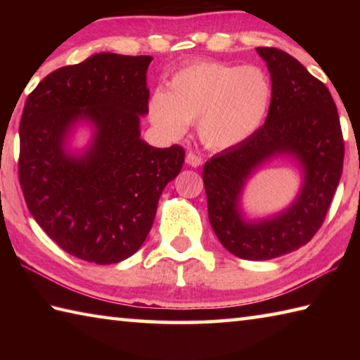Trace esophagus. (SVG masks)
<instances>
[{"instance_id": "34e87169", "label": "esophagus", "mask_w": 360, "mask_h": 360, "mask_svg": "<svg viewBox=\"0 0 360 360\" xmlns=\"http://www.w3.org/2000/svg\"><path fill=\"white\" fill-rule=\"evenodd\" d=\"M202 162H203V158L200 157V155L195 154V152H187V155H186V163H187L188 167L197 168V167L202 165Z\"/></svg>"}]
</instances>
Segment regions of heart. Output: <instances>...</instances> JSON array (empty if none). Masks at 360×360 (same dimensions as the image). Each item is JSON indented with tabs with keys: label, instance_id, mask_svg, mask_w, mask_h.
Here are the masks:
<instances>
[{
	"label": "heart",
	"instance_id": "1",
	"mask_svg": "<svg viewBox=\"0 0 360 360\" xmlns=\"http://www.w3.org/2000/svg\"><path fill=\"white\" fill-rule=\"evenodd\" d=\"M271 84L254 65L193 62L169 79L168 90L150 96L152 124L169 138L181 136L188 122L210 148L224 149L251 136L264 122Z\"/></svg>",
	"mask_w": 360,
	"mask_h": 360
}]
</instances>
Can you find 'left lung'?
Returning a JSON list of instances; mask_svg holds the SVG:
<instances>
[{
    "instance_id": "left-lung-1",
    "label": "left lung",
    "mask_w": 360,
    "mask_h": 360,
    "mask_svg": "<svg viewBox=\"0 0 360 360\" xmlns=\"http://www.w3.org/2000/svg\"><path fill=\"white\" fill-rule=\"evenodd\" d=\"M257 52L271 79L265 124L203 167L211 227L227 251L245 260L276 259L313 238L330 208L345 158L338 111L324 82L281 49L257 47ZM278 153H290L301 162L302 191L283 215L246 223L238 208L244 181Z\"/></svg>"
}]
</instances>
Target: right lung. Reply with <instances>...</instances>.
<instances>
[{"label":"right lung","mask_w":360,"mask_h":360,"mask_svg":"<svg viewBox=\"0 0 360 360\" xmlns=\"http://www.w3.org/2000/svg\"><path fill=\"white\" fill-rule=\"evenodd\" d=\"M150 56L101 52L52 71L28 95L20 119L19 181L34 221L77 259L117 264L135 254L154 224L158 198L179 174L186 150L139 138L149 111ZM79 118L96 125L81 158L64 152Z\"/></svg>","instance_id":"add662e5"}]
</instances>
